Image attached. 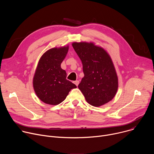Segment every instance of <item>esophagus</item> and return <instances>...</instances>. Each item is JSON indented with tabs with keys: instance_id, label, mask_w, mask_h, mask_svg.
Wrapping results in <instances>:
<instances>
[{
	"instance_id": "1",
	"label": "esophagus",
	"mask_w": 154,
	"mask_h": 154,
	"mask_svg": "<svg viewBox=\"0 0 154 154\" xmlns=\"http://www.w3.org/2000/svg\"><path fill=\"white\" fill-rule=\"evenodd\" d=\"M74 83L77 86L79 85V80H75V81L74 82Z\"/></svg>"
}]
</instances>
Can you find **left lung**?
Listing matches in <instances>:
<instances>
[{
  "instance_id": "8db88e82",
  "label": "left lung",
  "mask_w": 154,
  "mask_h": 154,
  "mask_svg": "<svg viewBox=\"0 0 154 154\" xmlns=\"http://www.w3.org/2000/svg\"><path fill=\"white\" fill-rule=\"evenodd\" d=\"M83 64L84 77L78 85L86 102L100 106L111 101L118 88V79L109 54L93 42L72 44Z\"/></svg>"
}]
</instances>
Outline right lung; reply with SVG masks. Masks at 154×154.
Masks as SVG:
<instances>
[{"label": "right lung", "mask_w": 154, "mask_h": 154, "mask_svg": "<svg viewBox=\"0 0 154 154\" xmlns=\"http://www.w3.org/2000/svg\"><path fill=\"white\" fill-rule=\"evenodd\" d=\"M69 46L54 48L47 51L40 58L33 79L34 91L45 103L55 105L62 102L75 84L66 79V72L61 63L66 56Z\"/></svg>", "instance_id": "1"}]
</instances>
